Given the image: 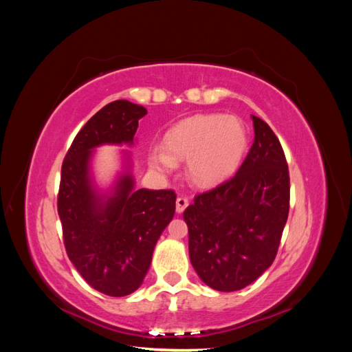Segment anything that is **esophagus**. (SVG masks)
<instances>
[{
  "mask_svg": "<svg viewBox=\"0 0 352 352\" xmlns=\"http://www.w3.org/2000/svg\"><path fill=\"white\" fill-rule=\"evenodd\" d=\"M188 206H189V201H188L186 197H177V199H176V211L179 212V214H180V212H184Z\"/></svg>",
  "mask_w": 352,
  "mask_h": 352,
  "instance_id": "34e87169",
  "label": "esophagus"
}]
</instances>
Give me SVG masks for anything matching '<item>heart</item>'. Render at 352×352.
I'll return each mask as SVG.
<instances>
[{
  "label": "heart",
  "instance_id": "heart-1",
  "mask_svg": "<svg viewBox=\"0 0 352 352\" xmlns=\"http://www.w3.org/2000/svg\"><path fill=\"white\" fill-rule=\"evenodd\" d=\"M250 135L245 123L230 114H197L166 132L163 146L150 153L158 173L173 172L186 160V175L197 186H214L230 177L247 154Z\"/></svg>",
  "mask_w": 352,
  "mask_h": 352
}]
</instances>
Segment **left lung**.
Instances as JSON below:
<instances>
[{
    "label": "left lung",
    "instance_id": "8db88e82",
    "mask_svg": "<svg viewBox=\"0 0 352 352\" xmlns=\"http://www.w3.org/2000/svg\"><path fill=\"white\" fill-rule=\"evenodd\" d=\"M254 142L236 175L194 198L184 211L189 258L199 279L239 291L274 261L289 212V172L278 136L251 116Z\"/></svg>",
    "mask_w": 352,
    "mask_h": 352
}]
</instances>
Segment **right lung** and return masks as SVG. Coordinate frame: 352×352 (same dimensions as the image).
I'll return each mask as SVG.
<instances>
[{
  "mask_svg": "<svg viewBox=\"0 0 352 352\" xmlns=\"http://www.w3.org/2000/svg\"><path fill=\"white\" fill-rule=\"evenodd\" d=\"M142 105L117 100L92 116L61 166L58 216L70 261L94 289L110 296L135 292L150 269L155 243L175 216L172 189H135L131 155L111 189L101 192L91 173L94 150L133 145Z\"/></svg>",
  "mask_w": 352,
  "mask_h": 352,
  "instance_id": "right-lung-1",
  "label": "right lung"
}]
</instances>
